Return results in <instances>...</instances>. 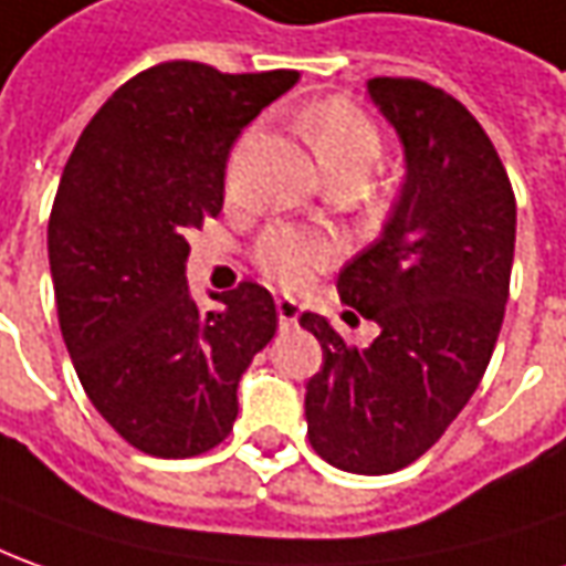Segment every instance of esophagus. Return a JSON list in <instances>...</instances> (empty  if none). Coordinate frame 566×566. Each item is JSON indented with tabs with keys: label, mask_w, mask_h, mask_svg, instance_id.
<instances>
[{
	"label": "esophagus",
	"mask_w": 566,
	"mask_h": 566,
	"mask_svg": "<svg viewBox=\"0 0 566 566\" xmlns=\"http://www.w3.org/2000/svg\"><path fill=\"white\" fill-rule=\"evenodd\" d=\"M298 314H302V305H298L295 298H290V295L276 298V317H280V326H295Z\"/></svg>",
	"instance_id": "34e87169"
}]
</instances>
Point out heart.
<instances>
[{"label":"heart","mask_w":566,"mask_h":566,"mask_svg":"<svg viewBox=\"0 0 566 566\" xmlns=\"http://www.w3.org/2000/svg\"><path fill=\"white\" fill-rule=\"evenodd\" d=\"M302 126L326 178L342 175V171L366 175L379 157V132L373 126V119L345 97H329V101L314 104L305 113ZM329 259H333V245L323 237L292 231V228L268 231L255 245V261L261 271L283 286L305 283L314 271L326 268Z\"/></svg>","instance_id":"b5f03b06"}]
</instances>
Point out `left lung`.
<instances>
[{
    "label": "left lung",
    "mask_w": 566,
    "mask_h": 566,
    "mask_svg": "<svg viewBox=\"0 0 566 566\" xmlns=\"http://www.w3.org/2000/svg\"><path fill=\"white\" fill-rule=\"evenodd\" d=\"M366 95L395 126L407 175L381 237L335 286L379 335L350 348L321 314L298 323L323 348L305 395L311 447L350 474H391L438 443L484 379L517 206L496 147L453 95L391 76L366 82Z\"/></svg>",
    "instance_id": "8db88e82"
}]
</instances>
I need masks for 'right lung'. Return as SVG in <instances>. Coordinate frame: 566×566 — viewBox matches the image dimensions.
Instances as JSON below:
<instances>
[{
    "label": "right lung",
    "mask_w": 566,
    "mask_h": 566,
    "mask_svg": "<svg viewBox=\"0 0 566 566\" xmlns=\"http://www.w3.org/2000/svg\"><path fill=\"white\" fill-rule=\"evenodd\" d=\"M295 70L221 73L169 61L119 85L70 154L49 218L61 335L95 409L135 450L187 459L237 419V385L276 333L259 283L187 290V233L224 206L233 142Z\"/></svg>",
    "instance_id": "obj_1"
}]
</instances>
